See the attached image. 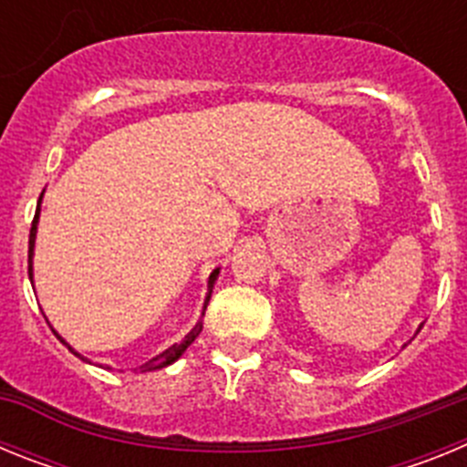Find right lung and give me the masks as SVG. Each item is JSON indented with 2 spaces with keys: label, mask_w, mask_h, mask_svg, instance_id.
<instances>
[{
  "label": "right lung",
  "mask_w": 467,
  "mask_h": 467,
  "mask_svg": "<svg viewBox=\"0 0 467 467\" xmlns=\"http://www.w3.org/2000/svg\"><path fill=\"white\" fill-rule=\"evenodd\" d=\"M41 201V198H39ZM36 222H39V205H36V213H35V220H32V229H30V253H27V274H30V278H32V250H35V236H36ZM217 274H220V271L214 269L213 274H210V292H213V283H214V278H217ZM210 292H208V296H205V304H208L210 301ZM201 327H203V325L198 323L196 327L192 329V332L187 334V337H184L182 341H180V344H175V346H171V348L168 350H163V353H161V356H156V358H151L150 362H144L142 367H140V372H151V369H161V367H166V365H171V362H175L177 358L182 356L184 350L189 348V346H192V341L196 339L198 337V332H201ZM57 337V334H56ZM57 339L63 341L65 346H67L69 350H72L74 356H79V353H77V350L72 348V346L67 344V341L63 339V337H57ZM81 358V356H79ZM81 360H84V358H81Z\"/></svg>",
  "instance_id": "add662e5"
}]
</instances>
